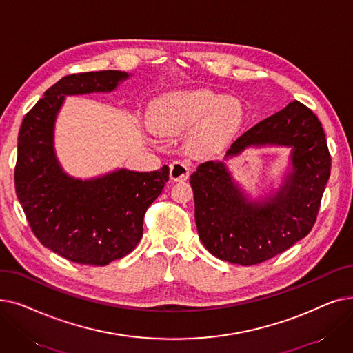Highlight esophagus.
I'll return each instance as SVG.
<instances>
[{"label": "esophagus", "instance_id": "34e87169", "mask_svg": "<svg viewBox=\"0 0 353 353\" xmlns=\"http://www.w3.org/2000/svg\"><path fill=\"white\" fill-rule=\"evenodd\" d=\"M189 167L181 161H173L170 164V179L173 181H183L189 177Z\"/></svg>", "mask_w": 353, "mask_h": 353}]
</instances>
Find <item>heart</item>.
Listing matches in <instances>:
<instances>
[{
  "label": "heart",
  "instance_id": "obj_1",
  "mask_svg": "<svg viewBox=\"0 0 353 353\" xmlns=\"http://www.w3.org/2000/svg\"><path fill=\"white\" fill-rule=\"evenodd\" d=\"M245 118L243 105L232 97L222 98L209 89L176 90L152 102L150 125L161 135L190 131L188 147L197 156L223 148L239 132Z\"/></svg>",
  "mask_w": 353,
  "mask_h": 353
}]
</instances>
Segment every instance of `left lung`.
<instances>
[{
    "instance_id": "left-lung-1",
    "label": "left lung",
    "mask_w": 353,
    "mask_h": 353,
    "mask_svg": "<svg viewBox=\"0 0 353 353\" xmlns=\"http://www.w3.org/2000/svg\"><path fill=\"white\" fill-rule=\"evenodd\" d=\"M290 147L291 168L277 192L251 201L223 161H206L190 176L199 238L216 258L255 265L307 235L316 222L332 159L319 118L299 101L258 122L228 150L235 157L248 147Z\"/></svg>"
}]
</instances>
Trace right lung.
<instances>
[{"instance_id":"right-lung-1","label":"right lung","mask_w":353,"mask_h":353,"mask_svg":"<svg viewBox=\"0 0 353 353\" xmlns=\"http://www.w3.org/2000/svg\"><path fill=\"white\" fill-rule=\"evenodd\" d=\"M128 78L121 70L65 76L26 114L19 132L14 183L30 228L46 248L78 264L106 265L130 254L143 236L145 210L168 181L167 165L82 180L57 161L54 122L65 97L112 92Z\"/></svg>"}]
</instances>
